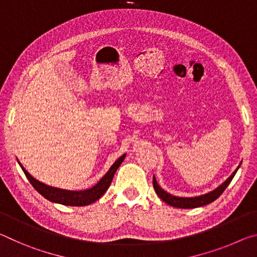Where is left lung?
I'll list each match as a JSON object with an SVG mask.
<instances>
[{"label": "left lung", "instance_id": "1", "mask_svg": "<svg viewBox=\"0 0 257 257\" xmlns=\"http://www.w3.org/2000/svg\"><path fill=\"white\" fill-rule=\"evenodd\" d=\"M238 170V168H237ZM235 170L232 174H231L230 178L225 181L224 183H222L220 187L216 188L215 190H213L212 192L206 193L204 196H199V197H193V198H181V197H175L172 196L170 193H167L166 191H164L163 189L158 186L157 181L155 179L153 180V184L155 188V191H156L157 196L161 198L163 201H165L166 204L173 206V207H178V208H196V207H200V206H205L209 203H212L215 199H217L220 197L223 191L226 189V187L229 186L231 181H232L233 176L235 174Z\"/></svg>", "mask_w": 257, "mask_h": 257}]
</instances>
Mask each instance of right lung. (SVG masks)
Segmentation results:
<instances>
[{"label": "right lung", "instance_id": "obj_1", "mask_svg": "<svg viewBox=\"0 0 257 257\" xmlns=\"http://www.w3.org/2000/svg\"><path fill=\"white\" fill-rule=\"evenodd\" d=\"M124 158L125 155L117 159V161L113 163V165L110 167V170L107 172L106 175H104L94 187L83 191L61 190V189L45 186V184L41 183L37 180L34 179L22 165L20 166H22L25 175H26V178L28 179L29 182H31L32 186L35 188V190L39 191L44 198L50 201H53V203H58L66 206H85L94 203V201L98 200L100 197L107 191V189L110 186L112 181L113 174L116 173L117 168L119 167L121 162L124 161Z\"/></svg>", "mask_w": 257, "mask_h": 257}]
</instances>
